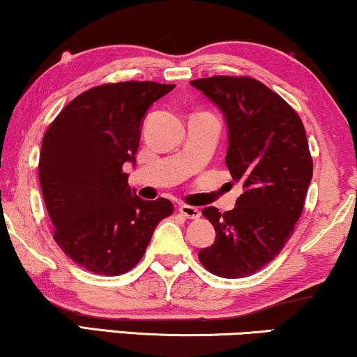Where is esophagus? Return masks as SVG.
I'll return each mask as SVG.
<instances>
[{
  "label": "esophagus",
  "instance_id": "obj_1",
  "mask_svg": "<svg viewBox=\"0 0 357 357\" xmlns=\"http://www.w3.org/2000/svg\"><path fill=\"white\" fill-rule=\"evenodd\" d=\"M178 211L182 216H185L187 219H198L199 216H202L199 209L195 206H190V204H182V206L178 208Z\"/></svg>",
  "mask_w": 357,
  "mask_h": 357
}]
</instances>
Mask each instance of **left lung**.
I'll use <instances>...</instances> for the list:
<instances>
[{
    "mask_svg": "<svg viewBox=\"0 0 357 357\" xmlns=\"http://www.w3.org/2000/svg\"><path fill=\"white\" fill-rule=\"evenodd\" d=\"M190 84L226 116V165L243 187L231 211H202L216 241L198 258L216 276H252L275 260L304 209L314 172L304 123L281 96L253 77L211 76Z\"/></svg>",
    "mask_w": 357,
    "mask_h": 357,
    "instance_id": "obj_1",
    "label": "left lung"
}]
</instances>
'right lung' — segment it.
Instances as JSON below:
<instances>
[{"label": "right lung", "mask_w": 357, "mask_h": 357, "mask_svg": "<svg viewBox=\"0 0 357 357\" xmlns=\"http://www.w3.org/2000/svg\"><path fill=\"white\" fill-rule=\"evenodd\" d=\"M175 84L125 81L96 86L63 107L42 141L38 178L53 238L77 265L119 276L138 265L158 224L174 213L165 198L131 192L141 121Z\"/></svg>", "instance_id": "add662e5"}]
</instances>
